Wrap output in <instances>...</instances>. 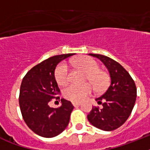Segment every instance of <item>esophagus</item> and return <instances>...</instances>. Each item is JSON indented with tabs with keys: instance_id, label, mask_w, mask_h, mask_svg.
Masks as SVG:
<instances>
[{
	"instance_id": "esophagus-1",
	"label": "esophagus",
	"mask_w": 150,
	"mask_h": 150,
	"mask_svg": "<svg viewBox=\"0 0 150 150\" xmlns=\"http://www.w3.org/2000/svg\"><path fill=\"white\" fill-rule=\"evenodd\" d=\"M80 103H81L80 102H72V104L74 107H77V106L80 105Z\"/></svg>"
}]
</instances>
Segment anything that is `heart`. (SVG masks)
<instances>
[{
	"label": "heart",
	"instance_id": "heart-1",
	"mask_svg": "<svg viewBox=\"0 0 150 150\" xmlns=\"http://www.w3.org/2000/svg\"><path fill=\"white\" fill-rule=\"evenodd\" d=\"M74 64L78 68L87 73L86 79L89 80L96 91H103L107 88L109 82L108 77L104 71L99 70L98 64L93 59L82 56L75 59ZM55 79L59 85H65L68 82V65L66 62H62L57 66L55 71ZM93 89V88L89 83L71 84L64 88L63 93L66 99L78 102L89 96Z\"/></svg>",
	"mask_w": 150,
	"mask_h": 150
}]
</instances>
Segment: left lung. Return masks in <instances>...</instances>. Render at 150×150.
<instances>
[{"instance_id":"8db88e82","label":"left lung","mask_w":150,"mask_h":150,"mask_svg":"<svg viewBox=\"0 0 150 150\" xmlns=\"http://www.w3.org/2000/svg\"><path fill=\"white\" fill-rule=\"evenodd\" d=\"M100 59L109 71L110 83L104 93L96 98L101 108L93 107L88 121L101 130L113 131L121 126L130 116L135 106L137 89L129 73L119 63L101 54H89Z\"/></svg>"}]
</instances>
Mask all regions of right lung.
Segmentation results:
<instances>
[{
  "label": "right lung",
  "mask_w": 150,
  "mask_h": 150,
  "mask_svg": "<svg viewBox=\"0 0 150 150\" xmlns=\"http://www.w3.org/2000/svg\"><path fill=\"white\" fill-rule=\"evenodd\" d=\"M74 55H56L43 61L29 70L22 79L19 106L25 122L36 135L52 138L61 134L68 125L73 110L71 103L61 100V106H49L52 99H60V89L55 79V69L61 61Z\"/></svg>",
  "instance_id": "obj_1"
}]
</instances>
